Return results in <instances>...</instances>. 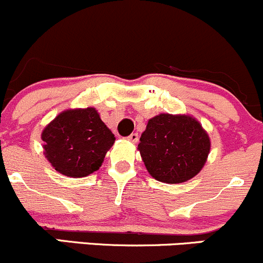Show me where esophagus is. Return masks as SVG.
<instances>
[{
  "label": "esophagus",
  "mask_w": 263,
  "mask_h": 263,
  "mask_svg": "<svg viewBox=\"0 0 263 263\" xmlns=\"http://www.w3.org/2000/svg\"><path fill=\"white\" fill-rule=\"evenodd\" d=\"M127 140L131 141L132 143H137L139 142V134H131L128 137H127Z\"/></svg>",
  "instance_id": "obj_1"
}]
</instances>
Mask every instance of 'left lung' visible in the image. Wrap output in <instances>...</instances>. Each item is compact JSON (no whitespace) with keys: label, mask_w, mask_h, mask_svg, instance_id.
<instances>
[{"label":"left lung","mask_w":263,"mask_h":263,"mask_svg":"<svg viewBox=\"0 0 263 263\" xmlns=\"http://www.w3.org/2000/svg\"><path fill=\"white\" fill-rule=\"evenodd\" d=\"M137 150L154 179L180 184L200 173L211 151V139L193 116L160 113L148 120Z\"/></svg>","instance_id":"left-lung-1"}]
</instances>
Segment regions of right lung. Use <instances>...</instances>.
Masks as SVG:
<instances>
[{
  "mask_svg": "<svg viewBox=\"0 0 263 263\" xmlns=\"http://www.w3.org/2000/svg\"><path fill=\"white\" fill-rule=\"evenodd\" d=\"M44 155L69 178H84L102 166L115 135L93 107L60 112L41 132Z\"/></svg>",
  "mask_w": 263,
  "mask_h": 263,
  "instance_id": "right-lung-1",
  "label": "right lung"
}]
</instances>
